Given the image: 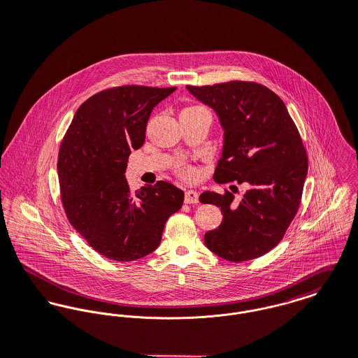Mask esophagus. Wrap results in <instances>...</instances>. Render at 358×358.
Listing matches in <instances>:
<instances>
[{
    "instance_id": "obj_1",
    "label": "esophagus",
    "mask_w": 358,
    "mask_h": 358,
    "mask_svg": "<svg viewBox=\"0 0 358 358\" xmlns=\"http://www.w3.org/2000/svg\"><path fill=\"white\" fill-rule=\"evenodd\" d=\"M185 203L187 204H195V203H198L199 201V194L196 191H194V189H188V191H185Z\"/></svg>"
}]
</instances>
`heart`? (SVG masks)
<instances>
[{"label": "heart", "instance_id": "b5f03b06", "mask_svg": "<svg viewBox=\"0 0 358 358\" xmlns=\"http://www.w3.org/2000/svg\"><path fill=\"white\" fill-rule=\"evenodd\" d=\"M182 174H184L185 177H194L195 171H194L192 169H184V170H182Z\"/></svg>", "mask_w": 358, "mask_h": 358}]
</instances>
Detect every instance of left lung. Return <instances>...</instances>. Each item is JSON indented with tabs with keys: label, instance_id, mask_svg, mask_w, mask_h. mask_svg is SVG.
Listing matches in <instances>:
<instances>
[{
	"label": "left lung",
	"instance_id": "left-lung-1",
	"mask_svg": "<svg viewBox=\"0 0 358 358\" xmlns=\"http://www.w3.org/2000/svg\"><path fill=\"white\" fill-rule=\"evenodd\" d=\"M217 114L224 144L214 180L248 185L235 201L231 192L206 191L201 203L221 207V225L204 235L218 257L243 262L276 247L294 220L308 174V157L299 131L282 100L255 82L232 80L187 86Z\"/></svg>",
	"mask_w": 358,
	"mask_h": 358
}]
</instances>
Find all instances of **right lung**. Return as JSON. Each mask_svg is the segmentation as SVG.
Here are the masks:
<instances>
[{
    "instance_id": "right-lung-1",
    "label": "right lung",
    "mask_w": 358,
    "mask_h": 358,
    "mask_svg": "<svg viewBox=\"0 0 358 358\" xmlns=\"http://www.w3.org/2000/svg\"><path fill=\"white\" fill-rule=\"evenodd\" d=\"M174 90L131 85L100 92L77 110L63 138L57 171L67 218L106 258L127 262L151 254L169 217L182 207L184 192L173 184L159 181L133 195L124 177L154 107Z\"/></svg>"
}]
</instances>
